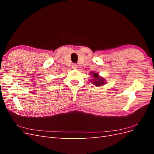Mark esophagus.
Instances as JSON below:
<instances>
[{
	"label": "esophagus",
	"instance_id": "1",
	"mask_svg": "<svg viewBox=\"0 0 154 154\" xmlns=\"http://www.w3.org/2000/svg\"><path fill=\"white\" fill-rule=\"evenodd\" d=\"M71 66L73 69H76L78 68V65L76 63H72Z\"/></svg>",
	"mask_w": 154,
	"mask_h": 154
}]
</instances>
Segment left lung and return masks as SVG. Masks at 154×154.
Masks as SVG:
<instances>
[{
  "instance_id": "obj_1",
  "label": "left lung",
  "mask_w": 154,
  "mask_h": 154,
  "mask_svg": "<svg viewBox=\"0 0 154 154\" xmlns=\"http://www.w3.org/2000/svg\"><path fill=\"white\" fill-rule=\"evenodd\" d=\"M92 76L95 79H94V80H93V81H91V82H93L92 83L95 84V85L100 86V85L104 84L105 82H103V79L100 78L99 76H98V74H97V73H94V74H93Z\"/></svg>"
}]
</instances>
